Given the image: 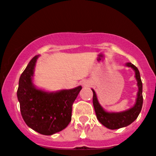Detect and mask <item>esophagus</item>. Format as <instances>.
Returning a JSON list of instances; mask_svg holds the SVG:
<instances>
[{"label": "esophagus", "mask_w": 156, "mask_h": 156, "mask_svg": "<svg viewBox=\"0 0 156 156\" xmlns=\"http://www.w3.org/2000/svg\"><path fill=\"white\" fill-rule=\"evenodd\" d=\"M81 84H82V86H84V87H90V81H82Z\"/></svg>", "instance_id": "obj_1"}]
</instances>
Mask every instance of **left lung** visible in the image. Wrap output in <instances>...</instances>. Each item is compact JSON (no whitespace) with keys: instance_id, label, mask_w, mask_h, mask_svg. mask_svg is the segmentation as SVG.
Returning a JSON list of instances; mask_svg holds the SVG:
<instances>
[{"instance_id":"8db88e82","label":"left lung","mask_w":156,"mask_h":156,"mask_svg":"<svg viewBox=\"0 0 156 156\" xmlns=\"http://www.w3.org/2000/svg\"><path fill=\"white\" fill-rule=\"evenodd\" d=\"M126 66L132 68L135 71V77L137 81L139 90L137 92V98L133 107L129 108V110L122 112L115 113V112L106 111L98 102L94 90L91 89L93 91V105L95 113H96L97 118L101 124L110 129H120V128L129 126L138 117L142 110V107H143V83L140 78V72L138 69L132 63L128 62L126 63Z\"/></svg>"}]
</instances>
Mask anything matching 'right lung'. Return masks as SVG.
Masks as SVG:
<instances>
[{
    "mask_svg": "<svg viewBox=\"0 0 156 156\" xmlns=\"http://www.w3.org/2000/svg\"><path fill=\"white\" fill-rule=\"evenodd\" d=\"M38 57H33L21 74L16 94L26 124L39 133L50 136L69 124L72 104L81 86L56 92L36 88L33 83V76Z\"/></svg>",
    "mask_w": 156,
    "mask_h": 156,
    "instance_id": "1",
    "label": "right lung"
}]
</instances>
